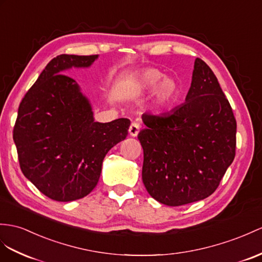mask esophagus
<instances>
[{
    "instance_id": "obj_1",
    "label": "esophagus",
    "mask_w": 262,
    "mask_h": 262,
    "mask_svg": "<svg viewBox=\"0 0 262 262\" xmlns=\"http://www.w3.org/2000/svg\"><path fill=\"white\" fill-rule=\"evenodd\" d=\"M140 131V125L137 122H132L130 127H129V133L131 137H137L138 133Z\"/></svg>"
}]
</instances>
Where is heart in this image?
Instances as JSON below:
<instances>
[{
  "label": "heart",
  "mask_w": 262,
  "mask_h": 262,
  "mask_svg": "<svg viewBox=\"0 0 262 262\" xmlns=\"http://www.w3.org/2000/svg\"><path fill=\"white\" fill-rule=\"evenodd\" d=\"M152 91L151 106L153 110L162 112L173 103L179 93V85L171 76L156 68H149L140 72L131 82L129 92L132 95H143Z\"/></svg>",
  "instance_id": "1"
}]
</instances>
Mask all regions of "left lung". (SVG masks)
Returning a JSON list of instances; mask_svg holds the SVG:
<instances>
[{
    "label": "left lung",
    "mask_w": 262,
    "mask_h": 262,
    "mask_svg": "<svg viewBox=\"0 0 262 262\" xmlns=\"http://www.w3.org/2000/svg\"><path fill=\"white\" fill-rule=\"evenodd\" d=\"M142 121V181L153 199L178 207L211 195L234 159L237 122L207 63L195 59L184 103Z\"/></svg>",
    "instance_id": "1"
}]
</instances>
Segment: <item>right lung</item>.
I'll return each mask as SVG.
<instances>
[{
    "label": "right lung",
    "mask_w": 262,
    "mask_h": 262,
    "mask_svg": "<svg viewBox=\"0 0 262 262\" xmlns=\"http://www.w3.org/2000/svg\"><path fill=\"white\" fill-rule=\"evenodd\" d=\"M98 57L57 55L18 106L13 140L21 170L55 201H74L90 193L106 153L127 136L129 119L95 122L90 101L75 80L63 74L72 68H90Z\"/></svg>",
    "instance_id": "1"
}]
</instances>
